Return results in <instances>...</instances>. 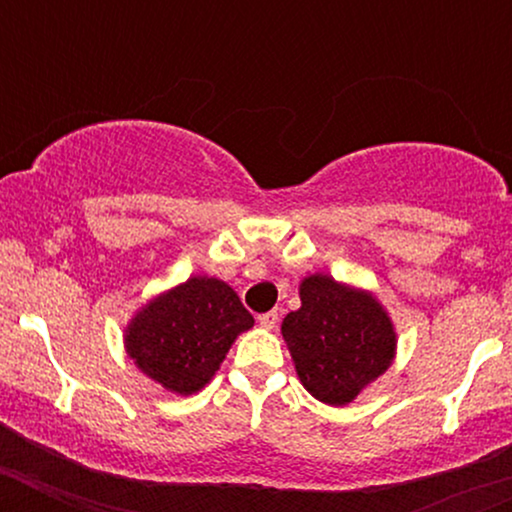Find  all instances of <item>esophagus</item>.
<instances>
[{"instance_id": "34e87169", "label": "esophagus", "mask_w": 512, "mask_h": 512, "mask_svg": "<svg viewBox=\"0 0 512 512\" xmlns=\"http://www.w3.org/2000/svg\"><path fill=\"white\" fill-rule=\"evenodd\" d=\"M257 322H260L265 329H275L277 322H280V312H277V309H270V312L260 314V317H257Z\"/></svg>"}]
</instances>
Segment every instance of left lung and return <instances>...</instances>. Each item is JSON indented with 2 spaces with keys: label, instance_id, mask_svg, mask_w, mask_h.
Returning a JSON list of instances; mask_svg holds the SVG:
<instances>
[{
  "label": "left lung",
  "instance_id": "8db88e82",
  "mask_svg": "<svg viewBox=\"0 0 512 512\" xmlns=\"http://www.w3.org/2000/svg\"><path fill=\"white\" fill-rule=\"evenodd\" d=\"M302 307L282 322L304 389L329 406H344L394 359L396 334L374 297L327 275L299 287Z\"/></svg>",
  "mask_w": 512,
  "mask_h": 512
}]
</instances>
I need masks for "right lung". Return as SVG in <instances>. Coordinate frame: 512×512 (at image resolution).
<instances>
[{
    "mask_svg": "<svg viewBox=\"0 0 512 512\" xmlns=\"http://www.w3.org/2000/svg\"><path fill=\"white\" fill-rule=\"evenodd\" d=\"M252 324L232 287L215 277H190L138 312L126 349L165 389L193 394L213 379L237 334Z\"/></svg>",
    "mask_w": 512,
    "mask_h": 512,
    "instance_id": "right-lung-1",
    "label": "right lung"
}]
</instances>
